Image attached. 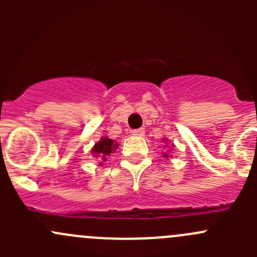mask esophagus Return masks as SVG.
I'll use <instances>...</instances> for the list:
<instances>
[{
    "label": "esophagus",
    "mask_w": 257,
    "mask_h": 257,
    "mask_svg": "<svg viewBox=\"0 0 257 257\" xmlns=\"http://www.w3.org/2000/svg\"><path fill=\"white\" fill-rule=\"evenodd\" d=\"M132 133H133V136H136V137H143L144 133H145V131H144L143 128H139V129H134V131L132 132Z\"/></svg>",
    "instance_id": "1"
}]
</instances>
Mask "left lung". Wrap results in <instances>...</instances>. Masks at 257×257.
Segmentation results:
<instances>
[{
    "instance_id": "left-lung-1",
    "label": "left lung",
    "mask_w": 257,
    "mask_h": 257,
    "mask_svg": "<svg viewBox=\"0 0 257 257\" xmlns=\"http://www.w3.org/2000/svg\"><path fill=\"white\" fill-rule=\"evenodd\" d=\"M164 141H165V139H164ZM165 157H168V155H165Z\"/></svg>"
}]
</instances>
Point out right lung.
Returning a JSON list of instances; mask_svg holds the SVG:
<instances>
[{"mask_svg":"<svg viewBox=\"0 0 257 257\" xmlns=\"http://www.w3.org/2000/svg\"><path fill=\"white\" fill-rule=\"evenodd\" d=\"M118 147V144H114V141L109 139L108 137H103L98 143H95L93 147L92 153L94 157H102L103 160L107 159V155H109L115 148Z\"/></svg>","mask_w":257,"mask_h":257,"instance_id":"add662e5","label":"right lung"}]
</instances>
